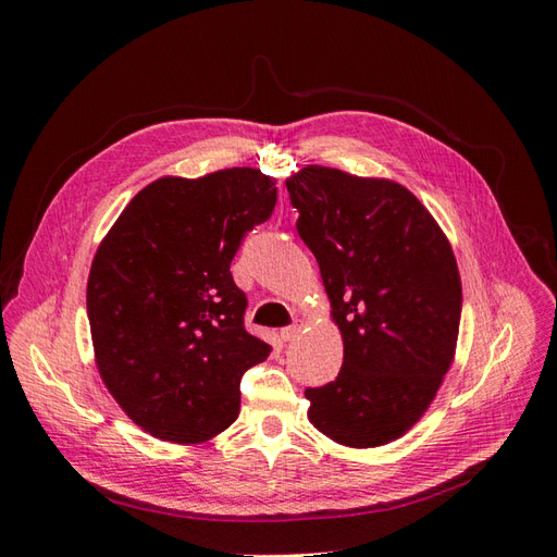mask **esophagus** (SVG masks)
Segmentation results:
<instances>
[{
  "label": "esophagus",
  "instance_id": "esophagus-1",
  "mask_svg": "<svg viewBox=\"0 0 557 557\" xmlns=\"http://www.w3.org/2000/svg\"><path fill=\"white\" fill-rule=\"evenodd\" d=\"M301 327H305V323H301V320H295L293 325H288V327H283V330H281V339H283V342H293L295 336L301 332Z\"/></svg>",
  "mask_w": 557,
  "mask_h": 557
}]
</instances>
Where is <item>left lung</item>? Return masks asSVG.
I'll use <instances>...</instances> for the list:
<instances>
[{"label": "left lung", "instance_id": "8db88e82", "mask_svg": "<svg viewBox=\"0 0 557 557\" xmlns=\"http://www.w3.org/2000/svg\"><path fill=\"white\" fill-rule=\"evenodd\" d=\"M285 188L344 339L339 376L307 387L309 420L344 446L393 442L428 411L455 356L462 285L453 248L395 181L311 164Z\"/></svg>", "mask_w": 557, "mask_h": 557}]
</instances>
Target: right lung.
<instances>
[{
    "label": "right lung",
    "instance_id": "1",
    "mask_svg": "<svg viewBox=\"0 0 557 557\" xmlns=\"http://www.w3.org/2000/svg\"><path fill=\"white\" fill-rule=\"evenodd\" d=\"M274 178L232 166L164 176L134 195L99 244L88 278L97 369L156 440L199 444L239 416V383L272 346L244 325L230 264L276 207Z\"/></svg>",
    "mask_w": 557,
    "mask_h": 557
}]
</instances>
